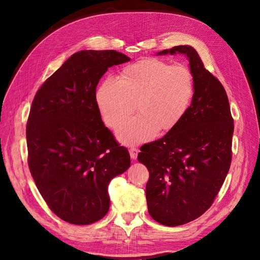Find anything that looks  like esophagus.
Instances as JSON below:
<instances>
[{"mask_svg":"<svg viewBox=\"0 0 260 260\" xmlns=\"http://www.w3.org/2000/svg\"><path fill=\"white\" fill-rule=\"evenodd\" d=\"M138 152H139V150L137 148H135V147L129 148V156H131L132 159H136Z\"/></svg>","mask_w":260,"mask_h":260,"instance_id":"esophagus-1","label":"esophagus"}]
</instances>
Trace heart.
I'll list each match as a JSON object with an SVG mask.
<instances>
[{
	"label": "heart",
	"instance_id": "heart-1",
	"mask_svg": "<svg viewBox=\"0 0 260 260\" xmlns=\"http://www.w3.org/2000/svg\"><path fill=\"white\" fill-rule=\"evenodd\" d=\"M194 79L188 67L143 59L124 67L117 80L100 84L95 101L104 124L115 129L136 110L139 114L117 131L125 145H141L157 133L180 124L194 96Z\"/></svg>",
	"mask_w": 260,
	"mask_h": 260
}]
</instances>
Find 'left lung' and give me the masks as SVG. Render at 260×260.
Returning <instances> with one entry per match:
<instances>
[{
    "instance_id": "8db88e82",
    "label": "left lung",
    "mask_w": 260,
    "mask_h": 260,
    "mask_svg": "<svg viewBox=\"0 0 260 260\" xmlns=\"http://www.w3.org/2000/svg\"><path fill=\"white\" fill-rule=\"evenodd\" d=\"M187 55L194 79L190 109L176 128L145 144L138 161L149 171L148 212L166 226L189 223L210 209L232 161L234 119L218 79L204 68L191 46H176L158 55Z\"/></svg>"
}]
</instances>
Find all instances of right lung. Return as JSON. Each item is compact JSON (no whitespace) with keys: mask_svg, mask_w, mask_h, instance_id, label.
Wrapping results in <instances>:
<instances>
[{"mask_svg":"<svg viewBox=\"0 0 260 260\" xmlns=\"http://www.w3.org/2000/svg\"><path fill=\"white\" fill-rule=\"evenodd\" d=\"M129 61L115 50L73 54L37 91L26 125L28 167L49 209L63 221L92 224L110 209L113 178L131 166L127 148L105 127L96 85L110 67Z\"/></svg>","mask_w":260,"mask_h":260,"instance_id":"1","label":"right lung"}]
</instances>
